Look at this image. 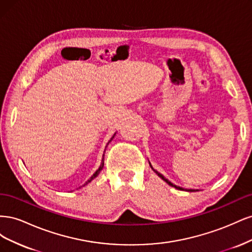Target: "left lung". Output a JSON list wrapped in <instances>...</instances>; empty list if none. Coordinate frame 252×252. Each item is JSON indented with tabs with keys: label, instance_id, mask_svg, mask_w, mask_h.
<instances>
[{
	"label": "left lung",
	"instance_id": "obj_1",
	"mask_svg": "<svg viewBox=\"0 0 252 252\" xmlns=\"http://www.w3.org/2000/svg\"><path fill=\"white\" fill-rule=\"evenodd\" d=\"M149 165H150V167H151V169L152 170H154L158 175V177L159 178H161L163 181H165L166 183H167V184H168L169 186H171V187H173V188H175V189H178V190H184V191H188V192H193V191H195V190H193V189H185V188H182V187H180V186H177V185H174V184H172V183L170 182V181H168V180H167L165 177H164V175L163 174H161V173H159L158 171H157L156 169H154V167H152L151 166V164H150V162H149Z\"/></svg>",
	"mask_w": 252,
	"mask_h": 252
}]
</instances>
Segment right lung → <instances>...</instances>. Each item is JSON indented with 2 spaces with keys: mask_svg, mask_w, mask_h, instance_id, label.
Masks as SVG:
<instances>
[{
  "mask_svg": "<svg viewBox=\"0 0 252 252\" xmlns=\"http://www.w3.org/2000/svg\"><path fill=\"white\" fill-rule=\"evenodd\" d=\"M114 135H116V133H114V134L112 135V138H111V139L109 140V142L107 143V145H108V144H109V143H110V142L112 141V139L114 138ZM107 145H106V147H107ZM106 147H105V150H106ZM105 150H104V152H105ZM103 167H104V154H103V158H102V161H101V165H100V167H98V168L96 169V171H95V172H94V173L93 175H91V177L89 178V180H88V181H87V182L85 183V184H84L83 186H85V185H87V184H88V183H90V182H91V181H93L94 179H95V178L97 177V175H98V173H100V172H101V170L103 169ZM80 188H81V187H80Z\"/></svg>",
  "mask_w": 252,
  "mask_h": 252,
  "instance_id": "add662e5",
  "label": "right lung"
}]
</instances>
